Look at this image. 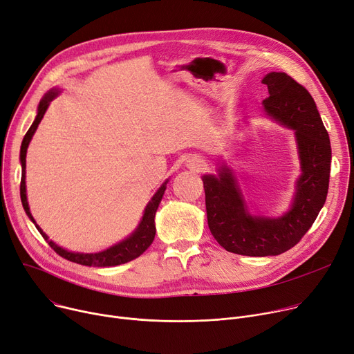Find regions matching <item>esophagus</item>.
I'll return each instance as SVG.
<instances>
[{
	"label": "esophagus",
	"mask_w": 354,
	"mask_h": 354,
	"mask_svg": "<svg viewBox=\"0 0 354 354\" xmlns=\"http://www.w3.org/2000/svg\"><path fill=\"white\" fill-rule=\"evenodd\" d=\"M189 167L193 169V170H200V169L203 167V161H201L200 158L194 157V158H192V160L189 161Z\"/></svg>",
	"instance_id": "1"
}]
</instances>
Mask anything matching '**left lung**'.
Instances as JSON below:
<instances>
[{
  "mask_svg": "<svg viewBox=\"0 0 354 354\" xmlns=\"http://www.w3.org/2000/svg\"><path fill=\"white\" fill-rule=\"evenodd\" d=\"M261 82L268 88L267 115L295 131L301 174L290 209L279 217L252 214L224 162L217 176L201 177L213 237L227 252L253 257L281 254L301 240L326 203L331 162L328 134L310 93L286 73H268Z\"/></svg>",
  "mask_w": 354,
  "mask_h": 354,
  "instance_id": "obj_1",
  "label": "left lung"
}]
</instances>
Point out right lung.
I'll use <instances>...</instances> for the list:
<instances>
[{
  "mask_svg": "<svg viewBox=\"0 0 354 354\" xmlns=\"http://www.w3.org/2000/svg\"><path fill=\"white\" fill-rule=\"evenodd\" d=\"M59 94L58 88H53L50 90L43 98H41L38 109H37V115L34 122L31 124L30 130L27 131V134L24 136L23 144H21V150H19V161H21V169H23V174H21V185H19V194H21V203H23V207L26 210V214L30 217V220L35 224L37 230L41 233L46 239V241L51 245V248H54V252L57 254H59L61 257H64L73 263L77 264H82V266H93V267H113V266H120L124 263H129L134 259H137L138 256H141L147 248L151 245L154 236H156V223H154V217H156V212L158 209V204L164 196L165 189H167V183L169 180H165L160 189L156 192V194L151 197V200L149 201L147 207H145L144 214L137 225L136 230L127 237L124 239L122 241L109 247L107 250H102L98 253H75V252H70L66 250V248L59 247L58 244H55L53 240L48 239V236L41 230V227L35 223L30 207H28V201H27V189H26V157H27V149L28 144L34 136V133L37 131L38 124L43 120L50 102Z\"/></svg>",
  "mask_w": 354,
  "mask_h": 354,
  "instance_id": "right-lung-1",
  "label": "right lung"
}]
</instances>
